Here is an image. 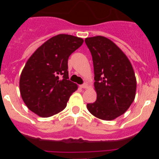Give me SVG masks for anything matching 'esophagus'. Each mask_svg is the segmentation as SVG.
<instances>
[{"label":"esophagus","mask_w":159,"mask_h":159,"mask_svg":"<svg viewBox=\"0 0 159 159\" xmlns=\"http://www.w3.org/2000/svg\"><path fill=\"white\" fill-rule=\"evenodd\" d=\"M80 87L81 88H88V84H81V85Z\"/></svg>","instance_id":"1"}]
</instances>
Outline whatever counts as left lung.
<instances>
[{
    "mask_svg": "<svg viewBox=\"0 0 159 159\" xmlns=\"http://www.w3.org/2000/svg\"><path fill=\"white\" fill-rule=\"evenodd\" d=\"M92 57L96 101L88 103L90 113L113 120L130 107L135 97L136 78L130 60L111 40L97 36L85 39Z\"/></svg>",
    "mask_w": 159,
    "mask_h": 159,
    "instance_id": "left-lung-1",
    "label": "left lung"
}]
</instances>
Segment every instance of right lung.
<instances>
[{
	"instance_id": "right-lung-1",
	"label": "right lung",
	"mask_w": 159,
	"mask_h": 159,
	"mask_svg": "<svg viewBox=\"0 0 159 159\" xmlns=\"http://www.w3.org/2000/svg\"><path fill=\"white\" fill-rule=\"evenodd\" d=\"M84 43L82 38L60 34L36 49L24 67L20 92L29 110L40 117L63 111L77 85L68 80L67 60Z\"/></svg>"
}]
</instances>
